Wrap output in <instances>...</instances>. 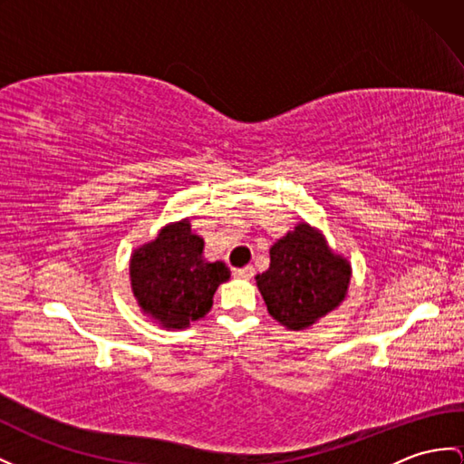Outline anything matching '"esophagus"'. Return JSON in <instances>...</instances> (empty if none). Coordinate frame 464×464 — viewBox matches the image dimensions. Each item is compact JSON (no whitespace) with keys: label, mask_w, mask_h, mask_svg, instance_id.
Listing matches in <instances>:
<instances>
[{"label":"esophagus","mask_w":464,"mask_h":464,"mask_svg":"<svg viewBox=\"0 0 464 464\" xmlns=\"http://www.w3.org/2000/svg\"><path fill=\"white\" fill-rule=\"evenodd\" d=\"M254 274H256V269H254L252 266H246V267L236 269V276L242 277V279H252V277H254Z\"/></svg>","instance_id":"1"}]
</instances>
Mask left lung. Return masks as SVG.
<instances>
[{
  "instance_id": "left-lung-1",
  "label": "left lung",
  "mask_w": 464,
  "mask_h": 464,
  "mask_svg": "<svg viewBox=\"0 0 464 464\" xmlns=\"http://www.w3.org/2000/svg\"><path fill=\"white\" fill-rule=\"evenodd\" d=\"M353 266L309 222L269 247V267L256 276L267 311L289 331H307L346 299Z\"/></svg>"
}]
</instances>
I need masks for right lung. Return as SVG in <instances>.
<instances>
[{
  "instance_id": "add662e5",
  "label": "right lung",
  "mask_w": 464,
  "mask_h": 464,
  "mask_svg": "<svg viewBox=\"0 0 464 464\" xmlns=\"http://www.w3.org/2000/svg\"><path fill=\"white\" fill-rule=\"evenodd\" d=\"M205 240L190 220L169 222L130 257V284L145 317L167 331H183L205 317L218 285L230 279L224 262L202 256Z\"/></svg>"
}]
</instances>
